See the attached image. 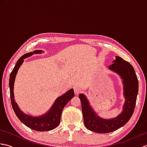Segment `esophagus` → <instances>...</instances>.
<instances>
[{
    "label": "esophagus",
    "mask_w": 147,
    "mask_h": 147,
    "mask_svg": "<svg viewBox=\"0 0 147 147\" xmlns=\"http://www.w3.org/2000/svg\"><path fill=\"white\" fill-rule=\"evenodd\" d=\"M82 89L80 86H75L74 88V92L76 95H79L80 93L82 92Z\"/></svg>",
    "instance_id": "1"
}]
</instances>
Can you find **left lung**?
Masks as SVG:
<instances>
[{
  "label": "left lung",
  "instance_id": "left-lung-1",
  "mask_svg": "<svg viewBox=\"0 0 147 147\" xmlns=\"http://www.w3.org/2000/svg\"><path fill=\"white\" fill-rule=\"evenodd\" d=\"M114 63L109 69L118 73L123 80L124 96L126 98L123 112L117 117L110 120L103 119L96 115L85 96L79 95L83 116L84 124L87 129L98 133H111L120 128L128 122L135 111L137 95L138 92V81L133 65L121 57L116 56Z\"/></svg>",
  "mask_w": 147,
  "mask_h": 147
}]
</instances>
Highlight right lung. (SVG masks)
Segmentation results:
<instances>
[{"instance_id":"add662e5","label":"right lung","mask_w":147,"mask_h":147,"mask_svg":"<svg viewBox=\"0 0 147 147\" xmlns=\"http://www.w3.org/2000/svg\"><path fill=\"white\" fill-rule=\"evenodd\" d=\"M41 51H35L33 52H28L23 55L18 59L16 64L10 74L9 78V88H10V97L11 101V105L12 109L20 119L24 125H26L30 129L37 131H47L54 129L57 127L61 121V114L65 105L74 96L73 89L69 90L68 92L63 95L59 97L55 102L52 108L47 113L43 115L40 117H32L30 115L24 114L21 112L16 103L15 102L14 99V80L16 75L17 72L20 68V65L24 61V59L30 57L34 54H40Z\"/></svg>"}]
</instances>
